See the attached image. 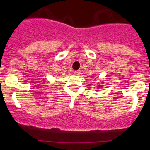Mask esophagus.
I'll list each match as a JSON object with an SVG mask.
<instances>
[{
    "instance_id": "esophagus-1",
    "label": "esophagus",
    "mask_w": 150,
    "mask_h": 150,
    "mask_svg": "<svg viewBox=\"0 0 150 150\" xmlns=\"http://www.w3.org/2000/svg\"><path fill=\"white\" fill-rule=\"evenodd\" d=\"M73 73L75 74V75H80V74H81V71H80V70H75V71H74Z\"/></svg>"
}]
</instances>
